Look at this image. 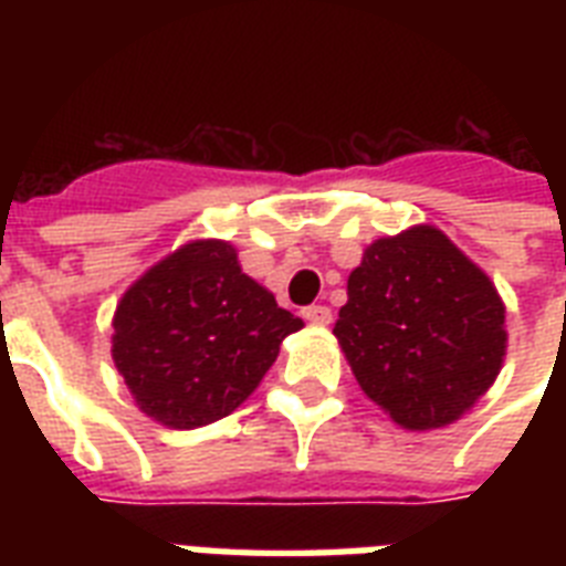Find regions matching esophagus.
<instances>
[{
  "label": "esophagus",
  "instance_id": "1",
  "mask_svg": "<svg viewBox=\"0 0 566 566\" xmlns=\"http://www.w3.org/2000/svg\"><path fill=\"white\" fill-rule=\"evenodd\" d=\"M302 317L308 319L311 326H328L332 323V311L326 305H308V308L302 311Z\"/></svg>",
  "mask_w": 566,
  "mask_h": 566
}]
</instances>
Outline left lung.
Returning a JSON list of instances; mask_svg holds the SVG:
<instances>
[{
	"label": "left lung",
	"mask_w": 566,
	"mask_h": 566,
	"mask_svg": "<svg viewBox=\"0 0 566 566\" xmlns=\"http://www.w3.org/2000/svg\"><path fill=\"white\" fill-rule=\"evenodd\" d=\"M346 296L337 344L355 381L399 429L461 420L500 376L505 302L491 275L429 222L373 240Z\"/></svg>",
	"instance_id": "8db88e82"
}]
</instances>
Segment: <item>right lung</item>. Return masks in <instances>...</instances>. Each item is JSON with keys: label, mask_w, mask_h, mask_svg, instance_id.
Here are the masks:
<instances>
[{"label": "right lung", "mask_w": 566, "mask_h": 566, "mask_svg": "<svg viewBox=\"0 0 566 566\" xmlns=\"http://www.w3.org/2000/svg\"><path fill=\"white\" fill-rule=\"evenodd\" d=\"M111 358L135 405L167 429L229 417L305 323L240 270L229 240H188L128 284Z\"/></svg>", "instance_id": "add662e5"}]
</instances>
